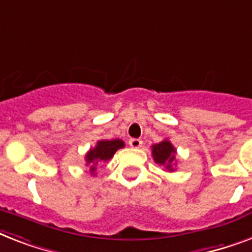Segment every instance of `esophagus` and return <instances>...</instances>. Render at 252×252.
<instances>
[{"instance_id": "34e87169", "label": "esophagus", "mask_w": 252, "mask_h": 252, "mask_svg": "<svg viewBox=\"0 0 252 252\" xmlns=\"http://www.w3.org/2000/svg\"><path fill=\"white\" fill-rule=\"evenodd\" d=\"M129 145L134 147V149H138V147L142 146V140H140V138H130Z\"/></svg>"}]
</instances>
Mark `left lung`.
<instances>
[{"label": "left lung", "instance_id": "1", "mask_svg": "<svg viewBox=\"0 0 252 252\" xmlns=\"http://www.w3.org/2000/svg\"><path fill=\"white\" fill-rule=\"evenodd\" d=\"M176 150L169 141H161L153 146V157L154 160L159 164L167 165L165 168L172 171V163L175 161Z\"/></svg>", "mask_w": 252, "mask_h": 252}]
</instances>
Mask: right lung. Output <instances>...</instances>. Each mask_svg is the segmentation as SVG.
<instances>
[{"instance_id": "1", "label": "right lung", "mask_w": 252, "mask_h": 252, "mask_svg": "<svg viewBox=\"0 0 252 252\" xmlns=\"http://www.w3.org/2000/svg\"><path fill=\"white\" fill-rule=\"evenodd\" d=\"M122 147H124V142L122 140L99 141L97 146L87 154V161L92 164V172L95 171V164H98L99 161H107L108 159H111L116 150H119Z\"/></svg>"}]
</instances>
